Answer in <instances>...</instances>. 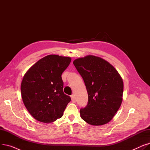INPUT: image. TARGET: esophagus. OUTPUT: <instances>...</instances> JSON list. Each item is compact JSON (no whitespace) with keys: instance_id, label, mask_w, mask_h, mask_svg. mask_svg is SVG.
Instances as JSON below:
<instances>
[{"instance_id":"esophagus-1","label":"esophagus","mask_w":150,"mask_h":150,"mask_svg":"<svg viewBox=\"0 0 150 150\" xmlns=\"http://www.w3.org/2000/svg\"><path fill=\"white\" fill-rule=\"evenodd\" d=\"M71 99H72V101L73 102V103H75V101H76L75 97V96L74 95L71 96Z\"/></svg>"}]
</instances>
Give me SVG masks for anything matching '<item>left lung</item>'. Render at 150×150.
Listing matches in <instances>:
<instances>
[{"mask_svg": "<svg viewBox=\"0 0 150 150\" xmlns=\"http://www.w3.org/2000/svg\"><path fill=\"white\" fill-rule=\"evenodd\" d=\"M88 94V105L80 109L81 119L94 126L111 121L120 108L123 80L117 70L103 58L88 55L73 62Z\"/></svg>", "mask_w": 150, "mask_h": 150, "instance_id": "1", "label": "left lung"}]
</instances>
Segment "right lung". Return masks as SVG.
Instances as JSON below:
<instances>
[{
  "label": "right lung",
  "instance_id": "add662e5",
  "mask_svg": "<svg viewBox=\"0 0 150 150\" xmlns=\"http://www.w3.org/2000/svg\"><path fill=\"white\" fill-rule=\"evenodd\" d=\"M70 61V57L47 55L23 76L21 86L22 101L36 120L51 123L62 116L71 98L63 92L61 75Z\"/></svg>",
  "mask_w": 150,
  "mask_h": 150
}]
</instances>
